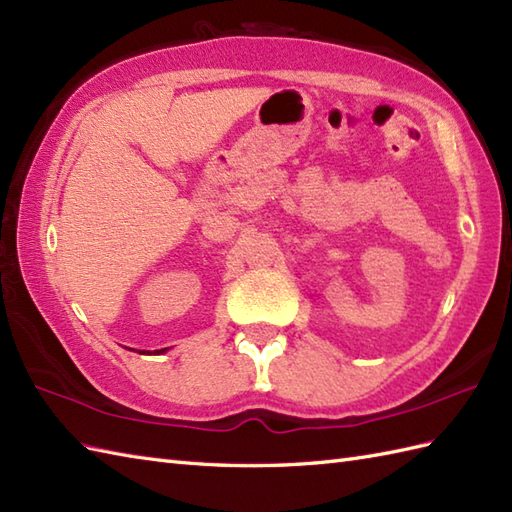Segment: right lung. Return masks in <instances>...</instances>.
<instances>
[{"label": "right lung", "mask_w": 512, "mask_h": 512, "mask_svg": "<svg viewBox=\"0 0 512 512\" xmlns=\"http://www.w3.org/2000/svg\"><path fill=\"white\" fill-rule=\"evenodd\" d=\"M161 351H165V349H161ZM141 353H144V351H141ZM154 353H157V351H154Z\"/></svg>", "instance_id": "obj_1"}]
</instances>
